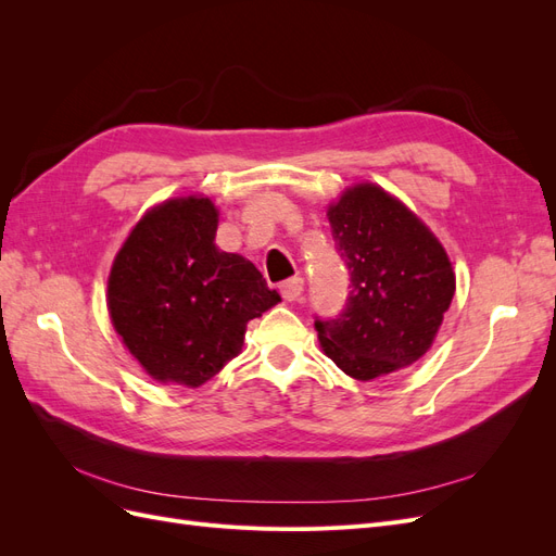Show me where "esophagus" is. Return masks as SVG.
Returning <instances> with one entry per match:
<instances>
[{"instance_id":"34e87169","label":"esophagus","mask_w":556,"mask_h":556,"mask_svg":"<svg viewBox=\"0 0 556 556\" xmlns=\"http://www.w3.org/2000/svg\"><path fill=\"white\" fill-rule=\"evenodd\" d=\"M280 294H282V299H288V301H299L301 294H304V278L294 276L290 280H285L280 285Z\"/></svg>"}]
</instances>
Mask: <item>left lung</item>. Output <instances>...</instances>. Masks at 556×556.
Here are the masks:
<instances>
[{
  "mask_svg": "<svg viewBox=\"0 0 556 556\" xmlns=\"http://www.w3.org/2000/svg\"><path fill=\"white\" fill-rule=\"evenodd\" d=\"M327 217L350 285L339 315L315 317L319 345L357 380L410 366L431 348L454 296L443 245L371 182L348 190Z\"/></svg>",
  "mask_w": 556,
  "mask_h": 556,
  "instance_id": "8db88e82",
  "label": "left lung"
}]
</instances>
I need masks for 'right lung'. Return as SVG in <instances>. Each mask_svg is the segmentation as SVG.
Returning a JSON list of instances; mask_svg holds the SVG:
<instances>
[{"label":"right lung","instance_id":"1","mask_svg":"<svg viewBox=\"0 0 556 556\" xmlns=\"http://www.w3.org/2000/svg\"><path fill=\"white\" fill-rule=\"evenodd\" d=\"M215 229L211 199H172L141 217L113 262V327L160 382L211 380L241 352L250 319L280 301L255 264L215 245Z\"/></svg>","mask_w":556,"mask_h":556}]
</instances>
